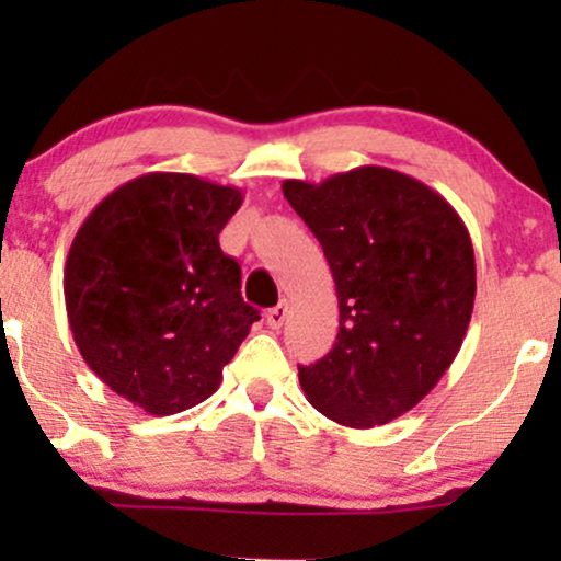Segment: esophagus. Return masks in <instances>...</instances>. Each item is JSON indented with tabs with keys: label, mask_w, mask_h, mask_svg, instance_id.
Here are the masks:
<instances>
[{
	"label": "esophagus",
	"mask_w": 561,
	"mask_h": 561,
	"mask_svg": "<svg viewBox=\"0 0 561 561\" xmlns=\"http://www.w3.org/2000/svg\"><path fill=\"white\" fill-rule=\"evenodd\" d=\"M286 319H288V301H280L278 306H273V309H267L265 313V321L271 329H280Z\"/></svg>",
	"instance_id": "34e87169"
}]
</instances>
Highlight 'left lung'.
<instances>
[{"label": "left lung", "instance_id": "left-lung-1", "mask_svg": "<svg viewBox=\"0 0 561 561\" xmlns=\"http://www.w3.org/2000/svg\"><path fill=\"white\" fill-rule=\"evenodd\" d=\"M317 237L340 301L334 347L298 380L350 428L388 424L455 363L474 306V252L447 198L411 175L359 165L321 183L283 181Z\"/></svg>", "mask_w": 561, "mask_h": 561}]
</instances>
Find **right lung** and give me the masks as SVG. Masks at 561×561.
<instances>
[{"label":"right lung","instance_id":"right-lung-1","mask_svg":"<svg viewBox=\"0 0 561 561\" xmlns=\"http://www.w3.org/2000/svg\"><path fill=\"white\" fill-rule=\"evenodd\" d=\"M242 198L191 173H145L102 198L73 237L64 296L76 347L145 413L206 401L260 319L219 248Z\"/></svg>","mask_w":561,"mask_h":561}]
</instances>
